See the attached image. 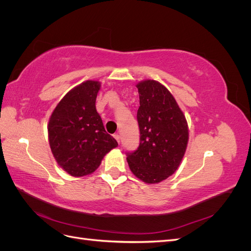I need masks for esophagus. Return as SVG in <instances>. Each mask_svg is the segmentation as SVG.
<instances>
[{
  "label": "esophagus",
  "mask_w": 251,
  "mask_h": 251,
  "mask_svg": "<svg viewBox=\"0 0 251 251\" xmlns=\"http://www.w3.org/2000/svg\"><path fill=\"white\" fill-rule=\"evenodd\" d=\"M114 138H115L117 140V142H119L120 140V136L118 134H114Z\"/></svg>",
  "instance_id": "obj_1"
}]
</instances>
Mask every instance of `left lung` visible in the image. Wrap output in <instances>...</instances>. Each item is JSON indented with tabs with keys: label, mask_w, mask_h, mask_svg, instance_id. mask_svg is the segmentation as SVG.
Returning <instances> with one entry per match:
<instances>
[{
	"label": "left lung",
	"mask_w": 251,
	"mask_h": 251,
	"mask_svg": "<svg viewBox=\"0 0 251 251\" xmlns=\"http://www.w3.org/2000/svg\"><path fill=\"white\" fill-rule=\"evenodd\" d=\"M137 120L140 143L126 154L130 170L146 183H159L177 171L188 142V126L183 112L160 82L153 79L137 83Z\"/></svg>",
	"instance_id": "obj_1"
}]
</instances>
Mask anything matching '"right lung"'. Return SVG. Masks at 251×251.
<instances>
[{
    "instance_id": "right-lung-1",
    "label": "right lung",
    "mask_w": 251,
    "mask_h": 251,
    "mask_svg": "<svg viewBox=\"0 0 251 251\" xmlns=\"http://www.w3.org/2000/svg\"><path fill=\"white\" fill-rule=\"evenodd\" d=\"M100 89V81H83L63 97L49 119L52 154L60 168L73 177L92 174L102 158L118 146L105 132L96 111Z\"/></svg>"
}]
</instances>
